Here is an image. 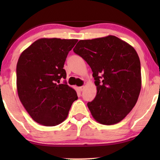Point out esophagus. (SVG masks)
<instances>
[{"label": "esophagus", "mask_w": 160, "mask_h": 160, "mask_svg": "<svg viewBox=\"0 0 160 160\" xmlns=\"http://www.w3.org/2000/svg\"><path fill=\"white\" fill-rule=\"evenodd\" d=\"M84 86L80 87H79V90H80V91H82V90H83V89H84Z\"/></svg>", "instance_id": "esophagus-1"}]
</instances>
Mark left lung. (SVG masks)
<instances>
[{"instance_id": "left-lung-1", "label": "left lung", "mask_w": 160, "mask_h": 160, "mask_svg": "<svg viewBox=\"0 0 160 160\" xmlns=\"http://www.w3.org/2000/svg\"><path fill=\"white\" fill-rule=\"evenodd\" d=\"M73 52L86 61L97 87L87 103L94 119L111 125L121 122L136 104L141 89V62L132 46L114 36L80 40Z\"/></svg>"}]
</instances>
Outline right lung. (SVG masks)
<instances>
[{
  "label": "right lung",
  "mask_w": 160,
  "mask_h": 160,
  "mask_svg": "<svg viewBox=\"0 0 160 160\" xmlns=\"http://www.w3.org/2000/svg\"><path fill=\"white\" fill-rule=\"evenodd\" d=\"M77 39L40 38L20 54L17 65L19 100L30 117L43 126H55L65 120L76 92L67 84L63 69L68 52Z\"/></svg>",
  "instance_id": "right-lung-1"
}]
</instances>
